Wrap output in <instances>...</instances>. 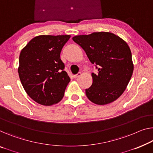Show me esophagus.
I'll return each instance as SVG.
<instances>
[{"instance_id": "34e87169", "label": "esophagus", "mask_w": 153, "mask_h": 153, "mask_svg": "<svg viewBox=\"0 0 153 153\" xmlns=\"http://www.w3.org/2000/svg\"><path fill=\"white\" fill-rule=\"evenodd\" d=\"M82 75V73L81 72H79V73H78V74H76V75H74V77L75 79H76V78H77V77H79V76H80Z\"/></svg>"}]
</instances>
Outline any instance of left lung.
<instances>
[{
	"mask_svg": "<svg viewBox=\"0 0 153 153\" xmlns=\"http://www.w3.org/2000/svg\"><path fill=\"white\" fill-rule=\"evenodd\" d=\"M85 51L98 73H92L93 84L86 89L88 100L97 105H105L122 95L133 75L134 65L126 42L111 32H94L73 37Z\"/></svg>",
	"mask_w": 153,
	"mask_h": 153,
	"instance_id": "obj_1",
	"label": "left lung"
}]
</instances>
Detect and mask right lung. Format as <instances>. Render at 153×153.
<instances>
[{"instance_id":"1","label":"right lung","mask_w":153,"mask_h":153,"mask_svg":"<svg viewBox=\"0 0 153 153\" xmlns=\"http://www.w3.org/2000/svg\"><path fill=\"white\" fill-rule=\"evenodd\" d=\"M70 35L36 36L21 50L18 72L27 95L36 102L51 106L60 102L70 77L64 71L60 52Z\"/></svg>"}]
</instances>
